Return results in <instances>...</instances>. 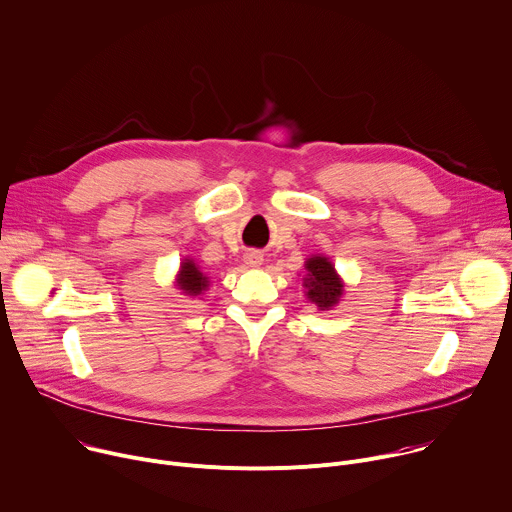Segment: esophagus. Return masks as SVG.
Wrapping results in <instances>:
<instances>
[{"instance_id": "34e87169", "label": "esophagus", "mask_w": 512, "mask_h": 512, "mask_svg": "<svg viewBox=\"0 0 512 512\" xmlns=\"http://www.w3.org/2000/svg\"><path fill=\"white\" fill-rule=\"evenodd\" d=\"M243 261H245V265H247V267L257 269V267H261V265H263V255H261L259 251H247V253H245V257H243Z\"/></svg>"}]
</instances>
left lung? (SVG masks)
<instances>
[{"label":"left lung","mask_w":512,"mask_h":512,"mask_svg":"<svg viewBox=\"0 0 512 512\" xmlns=\"http://www.w3.org/2000/svg\"><path fill=\"white\" fill-rule=\"evenodd\" d=\"M304 296L318 310L328 312L344 298V281L326 255H310L304 261Z\"/></svg>","instance_id":"left-lung-1"}]
</instances>
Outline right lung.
Instances as JSON below:
<instances>
[{
  "label": "right lung",
  "mask_w": 512,
  "mask_h": 512,
  "mask_svg": "<svg viewBox=\"0 0 512 512\" xmlns=\"http://www.w3.org/2000/svg\"><path fill=\"white\" fill-rule=\"evenodd\" d=\"M174 285L176 289H180L182 296H188L194 300L204 296V291L210 287V277L200 269V265L192 257H184L180 261V269L176 273Z\"/></svg>",
  "instance_id": "obj_1"
}]
</instances>
